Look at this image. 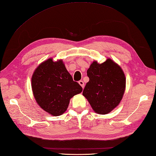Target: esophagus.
<instances>
[{"label": "esophagus", "instance_id": "1", "mask_svg": "<svg viewBox=\"0 0 156 156\" xmlns=\"http://www.w3.org/2000/svg\"><path fill=\"white\" fill-rule=\"evenodd\" d=\"M78 83H79V84L82 87V88H83V87H84V83H83V82L82 80H80L78 82Z\"/></svg>", "mask_w": 156, "mask_h": 156}]
</instances>
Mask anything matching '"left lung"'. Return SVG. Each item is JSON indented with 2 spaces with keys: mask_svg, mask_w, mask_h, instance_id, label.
<instances>
[{
  "mask_svg": "<svg viewBox=\"0 0 156 156\" xmlns=\"http://www.w3.org/2000/svg\"><path fill=\"white\" fill-rule=\"evenodd\" d=\"M87 75L90 80L83 95L95 113H109L119 104L125 90L126 79L121 68L110 58L101 64L94 61Z\"/></svg>",
  "mask_w": 156,
  "mask_h": 156,
  "instance_id": "8db88e82",
  "label": "left lung"
}]
</instances>
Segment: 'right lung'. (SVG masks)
<instances>
[{
	"mask_svg": "<svg viewBox=\"0 0 156 156\" xmlns=\"http://www.w3.org/2000/svg\"><path fill=\"white\" fill-rule=\"evenodd\" d=\"M31 87L38 105L46 112L59 116L65 112L70 99L82 92L61 61L49 58L41 63L31 78Z\"/></svg>",
	"mask_w": 156,
	"mask_h": 156,
	"instance_id": "obj_1",
	"label": "right lung"
}]
</instances>
